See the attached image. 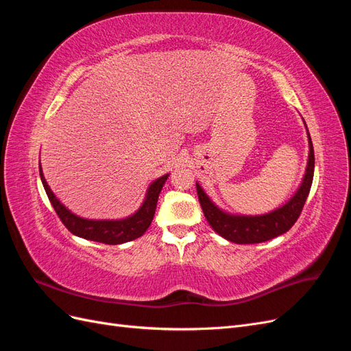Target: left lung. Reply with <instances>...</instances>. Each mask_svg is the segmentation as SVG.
<instances>
[{
	"label": "left lung",
	"instance_id": "8db88e82",
	"mask_svg": "<svg viewBox=\"0 0 351 351\" xmlns=\"http://www.w3.org/2000/svg\"><path fill=\"white\" fill-rule=\"evenodd\" d=\"M306 125V123H304ZM309 134V132H307ZM309 137V159H307L306 173L300 187L297 189L294 196L278 209H274L265 215H231L228 212L219 209L214 202H212L208 195L204 192V189L196 183V190L202 210L209 222V226L217 231L221 237L227 239L228 241L239 243V244H254L268 241L271 239L278 237L284 232L289 231L297 218L300 217L304 202L309 196L312 180H313V169H315V154L312 139Z\"/></svg>",
	"mask_w": 351,
	"mask_h": 351
}]
</instances>
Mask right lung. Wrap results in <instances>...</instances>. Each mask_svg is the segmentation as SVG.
Wrapping results in <instances>:
<instances>
[{"mask_svg":"<svg viewBox=\"0 0 351 351\" xmlns=\"http://www.w3.org/2000/svg\"><path fill=\"white\" fill-rule=\"evenodd\" d=\"M39 174L51 205L54 206L58 218L61 219L62 224L67 227V230L77 237L98 241V243H105V244H121L143 236V232L149 228L151 222L154 219L158 196L161 193L162 186L169 176V174H165L155 180V182L149 186V189H147L146 197L143 200L142 206L137 209L133 215L127 217L124 219H98L97 221V219H84L71 214V212L56 197V195L52 193V190L49 189L44 174H42L40 165H39Z\"/></svg>","mask_w":351,"mask_h":351,"instance_id":"obj_1","label":"right lung"}]
</instances>
